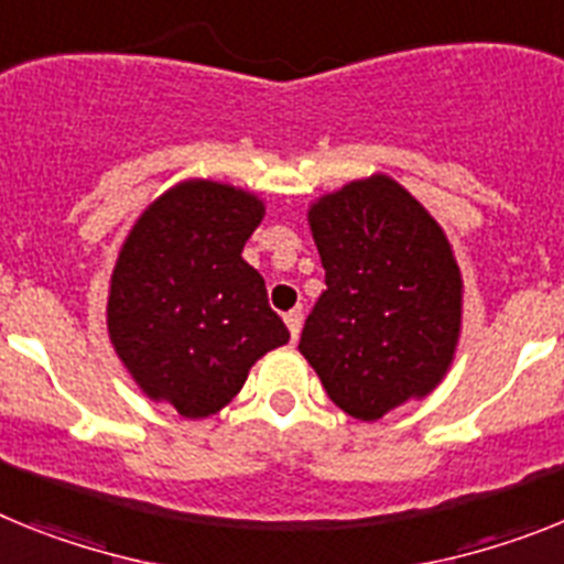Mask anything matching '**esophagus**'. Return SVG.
Returning a JSON list of instances; mask_svg holds the SVG:
<instances>
[{
	"label": "esophagus",
	"mask_w": 564,
	"mask_h": 564,
	"mask_svg": "<svg viewBox=\"0 0 564 564\" xmlns=\"http://www.w3.org/2000/svg\"><path fill=\"white\" fill-rule=\"evenodd\" d=\"M283 321H286V326H290L292 340H297V335H301V324H304V312L301 310L286 312V315H283Z\"/></svg>",
	"instance_id": "1"
}]
</instances>
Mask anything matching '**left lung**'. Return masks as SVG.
I'll use <instances>...</instances> for the list:
<instances>
[{
  "instance_id": "left-lung-1",
  "label": "left lung",
  "mask_w": 564,
  "mask_h": 564,
  "mask_svg": "<svg viewBox=\"0 0 564 564\" xmlns=\"http://www.w3.org/2000/svg\"><path fill=\"white\" fill-rule=\"evenodd\" d=\"M326 290L301 355L352 419L378 421L442 384L462 333V272L444 229L387 174L312 203Z\"/></svg>"
}]
</instances>
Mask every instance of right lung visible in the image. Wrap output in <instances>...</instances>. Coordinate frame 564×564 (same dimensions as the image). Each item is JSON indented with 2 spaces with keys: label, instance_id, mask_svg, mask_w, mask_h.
Listing matches in <instances>:
<instances>
[{
  "label": "right lung",
  "instance_id": "1",
  "mask_svg": "<svg viewBox=\"0 0 564 564\" xmlns=\"http://www.w3.org/2000/svg\"><path fill=\"white\" fill-rule=\"evenodd\" d=\"M267 206L246 188L183 180L131 226L108 286V338L151 401L220 413L252 364L290 340L243 260Z\"/></svg>",
  "mask_w": 564,
  "mask_h": 564
}]
</instances>
